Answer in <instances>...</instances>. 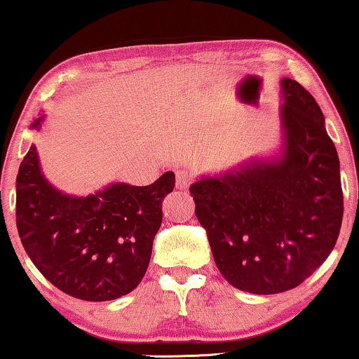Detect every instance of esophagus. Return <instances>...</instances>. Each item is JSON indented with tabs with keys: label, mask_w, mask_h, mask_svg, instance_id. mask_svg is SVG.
Returning <instances> with one entry per match:
<instances>
[{
	"label": "esophagus",
	"mask_w": 359,
	"mask_h": 359,
	"mask_svg": "<svg viewBox=\"0 0 359 359\" xmlns=\"http://www.w3.org/2000/svg\"><path fill=\"white\" fill-rule=\"evenodd\" d=\"M194 181V176L191 171L186 170H180L176 171V188L178 189H186L188 186Z\"/></svg>",
	"instance_id": "esophagus-1"
}]
</instances>
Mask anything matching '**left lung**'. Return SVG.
Here are the masks:
<instances>
[{
  "label": "left lung",
  "mask_w": 359,
  "mask_h": 359,
  "mask_svg": "<svg viewBox=\"0 0 359 359\" xmlns=\"http://www.w3.org/2000/svg\"><path fill=\"white\" fill-rule=\"evenodd\" d=\"M281 86V158L189 188L220 274L252 294L306 281L335 247L343 219L340 161L320 107L291 78Z\"/></svg>",
  "instance_id": "1"
}]
</instances>
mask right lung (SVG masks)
I'll use <instances>...</instances> for the list:
<instances>
[{
  "label": "right lung",
  "mask_w": 359,
  "mask_h": 359,
  "mask_svg": "<svg viewBox=\"0 0 359 359\" xmlns=\"http://www.w3.org/2000/svg\"><path fill=\"white\" fill-rule=\"evenodd\" d=\"M43 116L32 122L41 127ZM175 188L166 171L150 186L116 183L73 198L52 188L31 145L16 178V225L22 247L46 279L81 301H112L139 286Z\"/></svg>",
  "instance_id": "add662e5"
}]
</instances>
